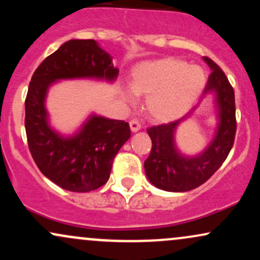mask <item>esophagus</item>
Segmentation results:
<instances>
[{"label":"esophagus","mask_w":260,"mask_h":260,"mask_svg":"<svg viewBox=\"0 0 260 260\" xmlns=\"http://www.w3.org/2000/svg\"><path fill=\"white\" fill-rule=\"evenodd\" d=\"M129 127H131V131H132V132H138L140 128H142L138 120H131Z\"/></svg>","instance_id":"esophagus-1"}]
</instances>
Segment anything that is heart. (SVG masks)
Returning a JSON list of instances; mask_svg holds the SVG:
<instances>
[{"mask_svg": "<svg viewBox=\"0 0 260 260\" xmlns=\"http://www.w3.org/2000/svg\"><path fill=\"white\" fill-rule=\"evenodd\" d=\"M205 74L198 66H187L183 59L166 57L140 63L133 70L132 89L145 95V107L151 120L171 122L183 116L201 96ZM126 99H132L124 91Z\"/></svg>", "mask_w": 260, "mask_h": 260, "instance_id": "1", "label": "heart"}]
</instances>
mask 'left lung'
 <instances>
[{
  "label": "left lung",
  "mask_w": 260,
  "mask_h": 260,
  "mask_svg": "<svg viewBox=\"0 0 260 260\" xmlns=\"http://www.w3.org/2000/svg\"><path fill=\"white\" fill-rule=\"evenodd\" d=\"M204 61L211 70L204 95L214 92L219 109L215 138L202 154L186 157L178 153L174 140L176 127L184 118L148 128L153 147L144 162V169L148 180L160 189L187 192L199 187L215 174L234 145L237 128L234 88L213 59L204 57Z\"/></svg>",
  "instance_id": "8db88e82"
}]
</instances>
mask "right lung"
Segmentation results:
<instances>
[{
  "mask_svg": "<svg viewBox=\"0 0 260 260\" xmlns=\"http://www.w3.org/2000/svg\"><path fill=\"white\" fill-rule=\"evenodd\" d=\"M118 70L95 40H70L47 56L32 74L25 99V132L35 164L49 180L71 192H90L110 177L113 157L129 139L124 121L92 115L78 133L63 138L49 126L45 98L59 79L113 82Z\"/></svg>",
  "mask_w": 260,
  "mask_h": 260,
  "instance_id": "add662e5",
  "label": "right lung"
}]
</instances>
